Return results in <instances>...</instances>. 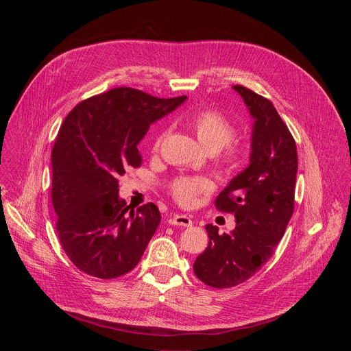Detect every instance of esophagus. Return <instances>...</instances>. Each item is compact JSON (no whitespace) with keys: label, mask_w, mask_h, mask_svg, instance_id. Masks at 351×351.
Segmentation results:
<instances>
[{"label":"esophagus","mask_w":351,"mask_h":351,"mask_svg":"<svg viewBox=\"0 0 351 351\" xmlns=\"http://www.w3.org/2000/svg\"><path fill=\"white\" fill-rule=\"evenodd\" d=\"M168 222H169V225L184 226V228H189V226H191V225H193V221H191L187 215H179V214H176V215H173V217H171V218L168 219Z\"/></svg>","instance_id":"obj_1"}]
</instances>
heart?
Listing matches in <instances>:
<instances>
[{"label": "heart", "mask_w": 351, "mask_h": 351, "mask_svg": "<svg viewBox=\"0 0 351 351\" xmlns=\"http://www.w3.org/2000/svg\"><path fill=\"white\" fill-rule=\"evenodd\" d=\"M189 126L208 153H217L225 147L221 158L223 164L232 165L239 160V149L229 144L236 134V129L225 115L214 110H203L189 118ZM165 136L167 132L164 130L156 137L153 145L154 149L160 148ZM213 189L214 183L207 176L182 175L175 178L169 184V191L173 199L183 207H191L195 203L197 195L208 193Z\"/></svg>", "instance_id": "heart-1"}]
</instances>
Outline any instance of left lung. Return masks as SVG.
Here are the masks:
<instances>
[{"mask_svg": "<svg viewBox=\"0 0 351 351\" xmlns=\"http://www.w3.org/2000/svg\"><path fill=\"white\" fill-rule=\"evenodd\" d=\"M254 118L248 167L219 193L215 206L232 213L236 228L218 233L207 225L210 243L193 265L195 276L217 289L252 278L272 257L294 210L295 141L268 98L233 86Z\"/></svg>", "mask_w": 351, "mask_h": 351, "instance_id": "1", "label": "left lung"}]
</instances>
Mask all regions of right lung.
<instances>
[{
    "instance_id": "right-lung-1",
    "label": "right lung",
    "mask_w": 351,
    "mask_h": 351,
    "mask_svg": "<svg viewBox=\"0 0 351 351\" xmlns=\"http://www.w3.org/2000/svg\"><path fill=\"white\" fill-rule=\"evenodd\" d=\"M186 98L117 87L84 99L65 118L51 152V202L61 245L82 272L112 279L138 264L161 214L153 203L129 212L118 180L141 165L137 144L149 125Z\"/></svg>"
}]
</instances>
